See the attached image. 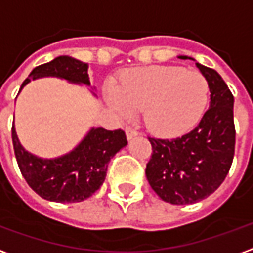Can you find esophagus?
Segmentation results:
<instances>
[{
	"mask_svg": "<svg viewBox=\"0 0 253 253\" xmlns=\"http://www.w3.org/2000/svg\"><path fill=\"white\" fill-rule=\"evenodd\" d=\"M126 135H127V139H132L134 137H137L138 131L135 130V128H132L131 126H127L126 127Z\"/></svg>",
	"mask_w": 253,
	"mask_h": 253,
	"instance_id": "34e87169",
	"label": "esophagus"
}]
</instances>
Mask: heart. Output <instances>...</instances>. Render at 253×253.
<instances>
[{"instance_id":"b5f03b06","label":"heart","mask_w":253,"mask_h":253,"mask_svg":"<svg viewBox=\"0 0 253 253\" xmlns=\"http://www.w3.org/2000/svg\"><path fill=\"white\" fill-rule=\"evenodd\" d=\"M210 99V85L199 72L177 66H149L122 74L110 100L122 115L142 110L149 130L177 137L201 122Z\"/></svg>"}]
</instances>
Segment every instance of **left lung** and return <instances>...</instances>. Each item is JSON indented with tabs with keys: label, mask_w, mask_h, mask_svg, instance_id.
<instances>
[{
	"label": "left lung",
	"mask_w": 253,
	"mask_h": 253,
	"mask_svg": "<svg viewBox=\"0 0 253 253\" xmlns=\"http://www.w3.org/2000/svg\"><path fill=\"white\" fill-rule=\"evenodd\" d=\"M195 65L206 77L211 93L210 107L199 125L173 139L149 137L152 157L145 173L154 192L172 205H192L211 195L233 163V94L214 69Z\"/></svg>",
	"instance_id": "1"
}]
</instances>
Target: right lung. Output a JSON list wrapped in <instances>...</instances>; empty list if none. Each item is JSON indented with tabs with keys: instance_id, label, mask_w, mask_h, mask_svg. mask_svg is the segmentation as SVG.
<instances>
[{
	"instance_id": "add662e5",
	"label": "right lung",
	"mask_w": 253,
	"mask_h": 253,
	"mask_svg": "<svg viewBox=\"0 0 253 253\" xmlns=\"http://www.w3.org/2000/svg\"><path fill=\"white\" fill-rule=\"evenodd\" d=\"M65 78L70 83L90 85L88 63L67 55L36 66L25 78L20 90L31 80L41 77ZM14 156L28 186L43 199L58 203L83 202L99 190L107 175L111 159L127 145L123 130L92 128L77 148L58 159H41L27 152L12 126Z\"/></svg>"
}]
</instances>
